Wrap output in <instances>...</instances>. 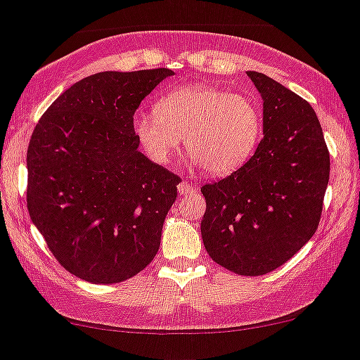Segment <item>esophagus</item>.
<instances>
[{
    "instance_id": "1",
    "label": "esophagus",
    "mask_w": 360,
    "mask_h": 360,
    "mask_svg": "<svg viewBox=\"0 0 360 360\" xmlns=\"http://www.w3.org/2000/svg\"><path fill=\"white\" fill-rule=\"evenodd\" d=\"M177 191H179L181 195H191V193L196 191V188L191 186L188 181H181V183L177 184Z\"/></svg>"
}]
</instances>
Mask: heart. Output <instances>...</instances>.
Masks as SVG:
<instances>
[{
	"instance_id": "1",
	"label": "heart",
	"mask_w": 360,
	"mask_h": 360,
	"mask_svg": "<svg viewBox=\"0 0 360 360\" xmlns=\"http://www.w3.org/2000/svg\"><path fill=\"white\" fill-rule=\"evenodd\" d=\"M134 132L151 160L169 164L184 138L193 164L210 176L243 167L262 134V110L248 94L186 84L162 94L155 112L139 113Z\"/></svg>"
}]
</instances>
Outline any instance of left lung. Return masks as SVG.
<instances>
[{"label": "left lung", "mask_w": 360, "mask_h": 360, "mask_svg": "<svg viewBox=\"0 0 360 360\" xmlns=\"http://www.w3.org/2000/svg\"><path fill=\"white\" fill-rule=\"evenodd\" d=\"M264 101V138L247 164L202 186V240L214 262L240 276H262L314 236L330 181V151L304 98L248 70Z\"/></svg>", "instance_id": "8db88e82"}]
</instances>
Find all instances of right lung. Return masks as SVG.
Listing matches in <instances>:
<instances>
[{"mask_svg":"<svg viewBox=\"0 0 360 360\" xmlns=\"http://www.w3.org/2000/svg\"><path fill=\"white\" fill-rule=\"evenodd\" d=\"M170 69L100 72L60 94L27 148V209L70 274L112 285L157 255L179 176L138 150L134 112Z\"/></svg>","mask_w":360,"mask_h":360,"instance_id":"right-lung-1","label":"right lung"}]
</instances>
